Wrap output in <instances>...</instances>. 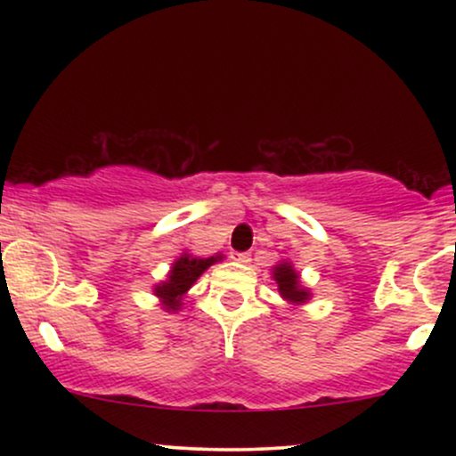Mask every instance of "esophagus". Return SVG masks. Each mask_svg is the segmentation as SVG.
<instances>
[{
	"instance_id": "obj_1",
	"label": "esophagus",
	"mask_w": 456,
	"mask_h": 456,
	"mask_svg": "<svg viewBox=\"0 0 456 456\" xmlns=\"http://www.w3.org/2000/svg\"><path fill=\"white\" fill-rule=\"evenodd\" d=\"M233 259L238 261V264H248L250 255L248 253H233Z\"/></svg>"
}]
</instances>
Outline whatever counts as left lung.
<instances>
[{"label":"left lung","instance_id":"obj_1","mask_svg":"<svg viewBox=\"0 0 456 456\" xmlns=\"http://www.w3.org/2000/svg\"><path fill=\"white\" fill-rule=\"evenodd\" d=\"M272 279L279 285L282 300H287L289 305H305L308 297H311L306 287H302L300 274H297L289 261H281L274 272H272Z\"/></svg>","mask_w":456,"mask_h":456}]
</instances>
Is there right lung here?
I'll list each match as a JSON object with an SVG mask.
<instances>
[{
	"label": "right lung",
	"instance_id": "1",
	"mask_svg": "<svg viewBox=\"0 0 456 456\" xmlns=\"http://www.w3.org/2000/svg\"><path fill=\"white\" fill-rule=\"evenodd\" d=\"M221 259L223 255L203 259L182 253V257H177L174 261V265H171L167 281H162L154 287V294L160 297L162 308H165V311H180L182 297H184L186 291L195 285V281L203 274V272Z\"/></svg>",
	"mask_w": 456,
	"mask_h": 456
}]
</instances>
